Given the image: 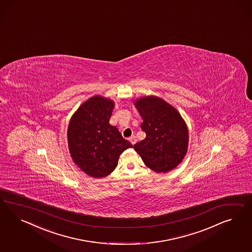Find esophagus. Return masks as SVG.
<instances>
[{"instance_id": "34e87169", "label": "esophagus", "mask_w": 252, "mask_h": 252, "mask_svg": "<svg viewBox=\"0 0 252 252\" xmlns=\"http://www.w3.org/2000/svg\"><path fill=\"white\" fill-rule=\"evenodd\" d=\"M129 141L132 143V145H134L137 142V138L135 136H132V137H129Z\"/></svg>"}]
</instances>
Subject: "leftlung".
<instances>
[{"instance_id":"1","label":"left lung","mask_w":252,"mask_h":252,"mask_svg":"<svg viewBox=\"0 0 252 252\" xmlns=\"http://www.w3.org/2000/svg\"><path fill=\"white\" fill-rule=\"evenodd\" d=\"M143 119L140 127L145 139L134 149L146 165L156 173H167L176 168L188 152L189 130L175 107L156 96L135 100Z\"/></svg>"}]
</instances>
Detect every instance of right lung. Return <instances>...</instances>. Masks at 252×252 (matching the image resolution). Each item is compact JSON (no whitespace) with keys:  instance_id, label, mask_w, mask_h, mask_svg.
I'll return each instance as SVG.
<instances>
[{"instance_id":"obj_1","label":"right lung","mask_w":252,"mask_h":252,"mask_svg":"<svg viewBox=\"0 0 252 252\" xmlns=\"http://www.w3.org/2000/svg\"><path fill=\"white\" fill-rule=\"evenodd\" d=\"M115 102L93 96L76 110L67 129L69 152L73 161L85 174L94 178L109 176L120 154L133 146L109 124Z\"/></svg>"}]
</instances>
